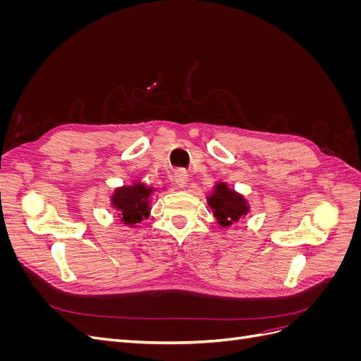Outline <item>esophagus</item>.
<instances>
[{
    "label": "esophagus",
    "mask_w": 361,
    "mask_h": 361,
    "mask_svg": "<svg viewBox=\"0 0 361 361\" xmlns=\"http://www.w3.org/2000/svg\"><path fill=\"white\" fill-rule=\"evenodd\" d=\"M174 182H176L180 188H185L188 183V173L185 170H178L174 173Z\"/></svg>",
    "instance_id": "34e87169"
}]
</instances>
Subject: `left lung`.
<instances>
[{
	"mask_svg": "<svg viewBox=\"0 0 361 361\" xmlns=\"http://www.w3.org/2000/svg\"><path fill=\"white\" fill-rule=\"evenodd\" d=\"M207 204L212 209L216 223L223 227L238 223L250 211V204L244 195L228 188L226 182L214 185L212 194L207 195Z\"/></svg>",
	"mask_w": 361,
	"mask_h": 361,
	"instance_id": "left-lung-1",
	"label": "left lung"
}]
</instances>
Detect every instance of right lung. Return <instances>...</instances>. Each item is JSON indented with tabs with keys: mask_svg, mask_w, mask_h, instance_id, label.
I'll use <instances>...</instances> for the list:
<instances>
[{
	"mask_svg": "<svg viewBox=\"0 0 361 361\" xmlns=\"http://www.w3.org/2000/svg\"><path fill=\"white\" fill-rule=\"evenodd\" d=\"M155 188L147 187L141 182L123 185L114 190L111 195V206L118 211L120 221L134 227L150 215V195Z\"/></svg>",
	"mask_w": 361,
	"mask_h": 361,
	"instance_id": "1",
	"label": "right lung"
}]
</instances>
